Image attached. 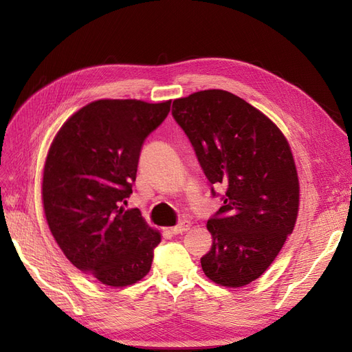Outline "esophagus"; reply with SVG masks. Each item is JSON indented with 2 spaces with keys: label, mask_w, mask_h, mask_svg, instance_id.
Listing matches in <instances>:
<instances>
[{
  "label": "esophagus",
  "mask_w": 352,
  "mask_h": 352,
  "mask_svg": "<svg viewBox=\"0 0 352 352\" xmlns=\"http://www.w3.org/2000/svg\"><path fill=\"white\" fill-rule=\"evenodd\" d=\"M189 228H190V223L188 220H182L179 225L170 228V232H172L173 235H179V233H184V232L189 230Z\"/></svg>",
  "instance_id": "obj_1"
}]
</instances>
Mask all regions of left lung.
I'll return each mask as SVG.
<instances>
[{
  "mask_svg": "<svg viewBox=\"0 0 352 352\" xmlns=\"http://www.w3.org/2000/svg\"><path fill=\"white\" fill-rule=\"evenodd\" d=\"M172 114L192 144L223 206L207 221L211 250L201 267L214 283L248 285L269 269L291 235L300 184L291 146L267 116L228 91L207 89L173 101ZM212 197H217L211 188Z\"/></svg>",
  "mask_w": 352,
  "mask_h": 352,
  "instance_id": "obj_1",
  "label": "left lung"
}]
</instances>
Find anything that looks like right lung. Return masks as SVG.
Instances as JSON below:
<instances>
[{
	"label": "right lung",
	"mask_w": 352,
	"mask_h": 352,
	"mask_svg": "<svg viewBox=\"0 0 352 352\" xmlns=\"http://www.w3.org/2000/svg\"><path fill=\"white\" fill-rule=\"evenodd\" d=\"M170 102L94 101L50 146L42 179L50 230L74 267L107 286L141 280L162 241L140 210L122 204L132 194L145 138L164 122Z\"/></svg>",
	"instance_id": "obj_1"
}]
</instances>
